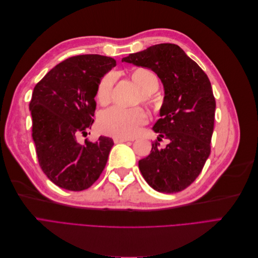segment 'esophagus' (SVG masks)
Masks as SVG:
<instances>
[{
	"label": "esophagus",
	"mask_w": 258,
	"mask_h": 258,
	"mask_svg": "<svg viewBox=\"0 0 258 258\" xmlns=\"http://www.w3.org/2000/svg\"><path fill=\"white\" fill-rule=\"evenodd\" d=\"M127 141H134V140H129L127 138H114L115 143H121V142H127Z\"/></svg>",
	"instance_id": "34e87169"
}]
</instances>
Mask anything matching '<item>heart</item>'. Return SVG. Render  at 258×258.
I'll use <instances>...</instances> for the list:
<instances>
[{
  "label": "heart",
  "instance_id": "heart-1",
  "mask_svg": "<svg viewBox=\"0 0 258 258\" xmlns=\"http://www.w3.org/2000/svg\"><path fill=\"white\" fill-rule=\"evenodd\" d=\"M131 80L141 89V101L150 103V93L158 88V79L156 74L146 68H138L130 73ZM114 79L112 74H106L100 81L97 98L101 104H107L111 101ZM147 120V114L141 107L121 108L112 107L101 113L99 118V129L104 135L116 138L135 137L141 124Z\"/></svg>",
  "mask_w": 258,
  "mask_h": 258
}]
</instances>
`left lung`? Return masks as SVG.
I'll list each match as a JSON object with an SVG mask.
<instances>
[{
	"label": "left lung",
	"instance_id": "left-lung-1",
	"mask_svg": "<svg viewBox=\"0 0 258 258\" xmlns=\"http://www.w3.org/2000/svg\"><path fill=\"white\" fill-rule=\"evenodd\" d=\"M121 61L151 69L165 89L161 118L153 127L159 136L139 169L155 190L181 191L198 177L211 152L216 104L209 77L175 44L154 45Z\"/></svg>",
	"mask_w": 258,
	"mask_h": 258
}]
</instances>
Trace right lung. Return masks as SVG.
I'll return each instance as SVG.
<instances>
[{"label":"right lung","mask_w":258,"mask_h":258,"mask_svg":"<svg viewBox=\"0 0 258 258\" xmlns=\"http://www.w3.org/2000/svg\"><path fill=\"white\" fill-rule=\"evenodd\" d=\"M115 66L113 58L101 54L74 56L51 69L33 89L29 106L38 163L61 188L87 189L105 168L113 140L100 137L82 145L77 136H87L99 83Z\"/></svg>","instance_id":"right-lung-1"}]
</instances>
